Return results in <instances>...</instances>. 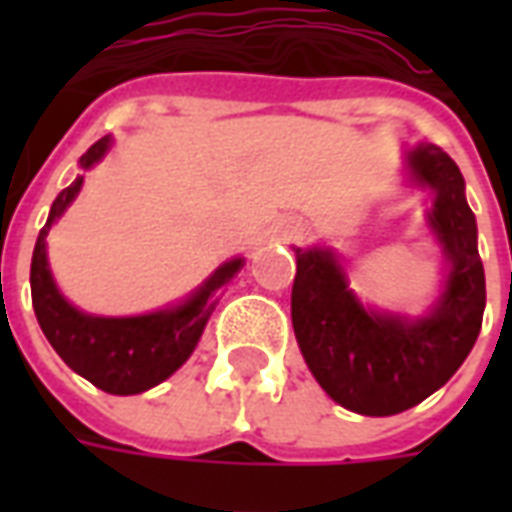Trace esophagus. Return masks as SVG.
I'll return each instance as SVG.
<instances>
[{
	"label": "esophagus",
	"instance_id": "1",
	"mask_svg": "<svg viewBox=\"0 0 512 512\" xmlns=\"http://www.w3.org/2000/svg\"><path fill=\"white\" fill-rule=\"evenodd\" d=\"M301 230H304V227H301L299 222H293V224H288V227H285V230H282V235H285V238H299L301 235Z\"/></svg>",
	"mask_w": 512,
	"mask_h": 512
}]
</instances>
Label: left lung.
Listing matches in <instances>:
<instances>
[{"label": "left lung", "instance_id": "obj_1", "mask_svg": "<svg viewBox=\"0 0 512 512\" xmlns=\"http://www.w3.org/2000/svg\"><path fill=\"white\" fill-rule=\"evenodd\" d=\"M408 164L436 194L430 227L452 263L428 318L365 310L329 249H296L290 318L304 362L326 395L367 417L400 414L433 395L463 365L483 326L485 271L461 169L436 145L411 150Z\"/></svg>", "mask_w": 512, "mask_h": 512}]
</instances>
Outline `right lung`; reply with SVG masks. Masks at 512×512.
Wrapping results in <instances>:
<instances>
[{"label": "right lung", "mask_w": 512, "mask_h": 512, "mask_svg": "<svg viewBox=\"0 0 512 512\" xmlns=\"http://www.w3.org/2000/svg\"><path fill=\"white\" fill-rule=\"evenodd\" d=\"M106 147H109V136L98 139L84 153L82 167H93L106 153ZM79 189H82V178H76L68 189L57 194L49 222L38 235V244L32 252V271H29L32 307L46 340L71 370L109 395H139L150 386L161 384L189 359L216 307V290L224 288L241 271L244 260L238 257L224 263L186 304L175 310L139 315V318L84 315L62 299L46 263V235L51 222L62 216Z\"/></svg>", "instance_id": "add662e5"}]
</instances>
